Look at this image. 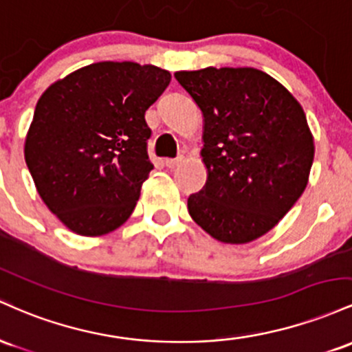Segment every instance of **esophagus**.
I'll use <instances>...</instances> for the list:
<instances>
[{
	"label": "esophagus",
	"instance_id": "1",
	"mask_svg": "<svg viewBox=\"0 0 352 352\" xmlns=\"http://www.w3.org/2000/svg\"><path fill=\"white\" fill-rule=\"evenodd\" d=\"M181 161H183V157H176V160H164V164H166V168L173 169V168H176Z\"/></svg>",
	"mask_w": 352,
	"mask_h": 352
}]
</instances>
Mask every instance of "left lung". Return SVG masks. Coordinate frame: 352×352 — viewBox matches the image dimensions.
<instances>
[{"label": "left lung", "mask_w": 352, "mask_h": 352, "mask_svg": "<svg viewBox=\"0 0 352 352\" xmlns=\"http://www.w3.org/2000/svg\"><path fill=\"white\" fill-rule=\"evenodd\" d=\"M175 78L203 113L204 188L188 211L226 244L261 238L302 195L314 138L302 106L279 81L256 68L177 71Z\"/></svg>", "instance_id": "1"}]
</instances>
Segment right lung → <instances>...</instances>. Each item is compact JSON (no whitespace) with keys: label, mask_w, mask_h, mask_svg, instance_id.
Segmentation results:
<instances>
[{"label":"right lung","mask_w":352,"mask_h":352,"mask_svg":"<svg viewBox=\"0 0 352 352\" xmlns=\"http://www.w3.org/2000/svg\"><path fill=\"white\" fill-rule=\"evenodd\" d=\"M169 81L157 66L101 61L41 94L25 160L38 195L69 231L102 236L131 216L153 169L144 113Z\"/></svg>","instance_id":"add662e5"}]
</instances>
